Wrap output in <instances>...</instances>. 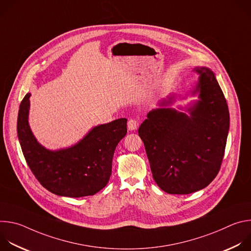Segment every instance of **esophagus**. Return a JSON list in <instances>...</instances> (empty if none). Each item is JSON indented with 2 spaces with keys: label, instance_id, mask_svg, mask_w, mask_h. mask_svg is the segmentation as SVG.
Returning <instances> with one entry per match:
<instances>
[{
  "label": "esophagus",
  "instance_id": "obj_1",
  "mask_svg": "<svg viewBox=\"0 0 251 251\" xmlns=\"http://www.w3.org/2000/svg\"><path fill=\"white\" fill-rule=\"evenodd\" d=\"M138 120L137 119H129L128 121V129L130 131H133V130H136L138 128Z\"/></svg>",
  "mask_w": 251,
  "mask_h": 251
}]
</instances>
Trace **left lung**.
<instances>
[{
  "label": "left lung",
  "instance_id": "obj_1",
  "mask_svg": "<svg viewBox=\"0 0 251 251\" xmlns=\"http://www.w3.org/2000/svg\"><path fill=\"white\" fill-rule=\"evenodd\" d=\"M195 70L200 81L194 93L200 92V101L188 109L191 115L154 109L138 130L155 182L173 195L195 193L214 180L229 129L226 99L216 76L206 67Z\"/></svg>",
  "mask_w": 251,
  "mask_h": 251
}]
</instances>
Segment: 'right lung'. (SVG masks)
I'll list each match as a JSON object with an SVG mask.
<instances>
[{"label":"right lung","mask_w":251,"mask_h":251,"mask_svg":"<svg viewBox=\"0 0 251 251\" xmlns=\"http://www.w3.org/2000/svg\"><path fill=\"white\" fill-rule=\"evenodd\" d=\"M27 93L21 102L17 131L24 157L41 185L69 198L93 196L108 183L114 151L127 133V119L96 126L75 146L49 151L33 137L27 122Z\"/></svg>","instance_id":"1"}]
</instances>
